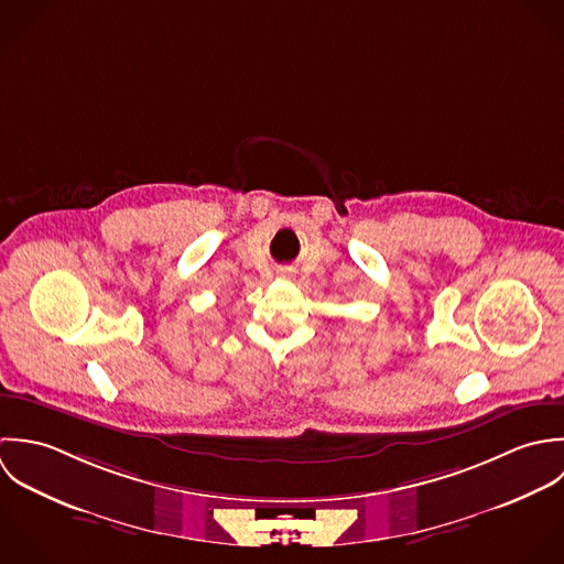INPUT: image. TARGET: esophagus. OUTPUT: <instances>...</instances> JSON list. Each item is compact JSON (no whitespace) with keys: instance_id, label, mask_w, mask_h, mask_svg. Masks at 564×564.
<instances>
[{"instance_id":"obj_1","label":"esophagus","mask_w":564,"mask_h":564,"mask_svg":"<svg viewBox=\"0 0 564 564\" xmlns=\"http://www.w3.org/2000/svg\"><path fill=\"white\" fill-rule=\"evenodd\" d=\"M285 272H288V270H285Z\"/></svg>"}]
</instances>
